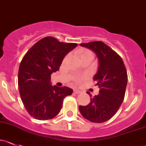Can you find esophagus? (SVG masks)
<instances>
[{"label":"esophagus","instance_id":"obj_1","mask_svg":"<svg viewBox=\"0 0 146 146\" xmlns=\"http://www.w3.org/2000/svg\"><path fill=\"white\" fill-rule=\"evenodd\" d=\"M73 93H74L75 94H78L81 93V91L80 90H76V89H74V90H73Z\"/></svg>","mask_w":146,"mask_h":146}]
</instances>
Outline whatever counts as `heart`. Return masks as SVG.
Returning a JSON list of instances; mask_svg holds the SVG:
<instances>
[{
    "mask_svg": "<svg viewBox=\"0 0 146 146\" xmlns=\"http://www.w3.org/2000/svg\"><path fill=\"white\" fill-rule=\"evenodd\" d=\"M78 55L80 57V60L85 59H91V60H92L94 57V54L93 52L88 50V49H80V50L78 51ZM68 56H66L65 60H66V59H68ZM85 76H82V77L75 78V82H77V83H79V82H80L82 80H85Z\"/></svg>",
    "mask_w": 146,
    "mask_h": 146,
    "instance_id": "obj_1",
    "label": "heart"
}]
</instances>
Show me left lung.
<instances>
[{
	"mask_svg": "<svg viewBox=\"0 0 146 146\" xmlns=\"http://www.w3.org/2000/svg\"><path fill=\"white\" fill-rule=\"evenodd\" d=\"M80 45L97 55L99 69L94 80L100 90L88 105L80 106L79 110L87 120L102 123L113 117L123 102L128 79L127 70L121 56L104 42L94 41Z\"/></svg>",
	"mask_w": 146,
	"mask_h": 146,
	"instance_id": "1",
	"label": "left lung"
}]
</instances>
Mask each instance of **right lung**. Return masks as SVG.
Returning a JSON list of instances; mask_svg holds the SVG:
<instances>
[{"label": "right lung", "mask_w": 146, "mask_h": 146, "mask_svg": "<svg viewBox=\"0 0 146 146\" xmlns=\"http://www.w3.org/2000/svg\"><path fill=\"white\" fill-rule=\"evenodd\" d=\"M78 45L59 42L52 36L42 38L23 57L18 73L21 99L29 114L39 120L57 115L64 98L73 90L50 84L51 74L59 70L64 56Z\"/></svg>", "instance_id": "1"}]
</instances>
